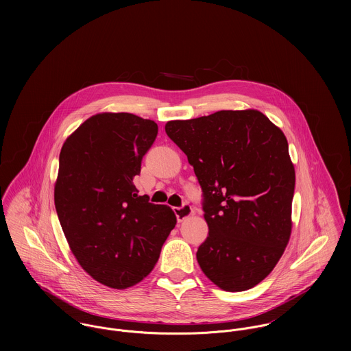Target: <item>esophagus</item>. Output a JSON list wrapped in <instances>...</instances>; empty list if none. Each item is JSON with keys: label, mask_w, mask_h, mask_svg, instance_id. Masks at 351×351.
<instances>
[{"label": "esophagus", "mask_w": 351, "mask_h": 351, "mask_svg": "<svg viewBox=\"0 0 351 351\" xmlns=\"http://www.w3.org/2000/svg\"><path fill=\"white\" fill-rule=\"evenodd\" d=\"M174 212H176V216H177L178 221H184L185 219H188V217H191L193 215V209H192V206L189 204H184L182 206L176 208Z\"/></svg>", "instance_id": "obj_1"}]
</instances>
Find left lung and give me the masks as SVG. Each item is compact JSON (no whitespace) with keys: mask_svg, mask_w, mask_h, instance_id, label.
<instances>
[{"mask_svg":"<svg viewBox=\"0 0 351 351\" xmlns=\"http://www.w3.org/2000/svg\"><path fill=\"white\" fill-rule=\"evenodd\" d=\"M167 136L186 154L204 192V274L242 292L265 280L292 232L295 166L284 132L256 109L171 120Z\"/></svg>","mask_w":351,"mask_h":351,"instance_id":"obj_1","label":"left lung"}]
</instances>
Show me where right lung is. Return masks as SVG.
<instances>
[{"instance_id":"1","label":"right lung","mask_w":351,"mask_h":351,"mask_svg":"<svg viewBox=\"0 0 351 351\" xmlns=\"http://www.w3.org/2000/svg\"><path fill=\"white\" fill-rule=\"evenodd\" d=\"M158 135L155 121L102 112L64 141L53 188L56 213L80 266L97 282L127 289L147 277L177 217L138 196L134 177Z\"/></svg>"}]
</instances>
